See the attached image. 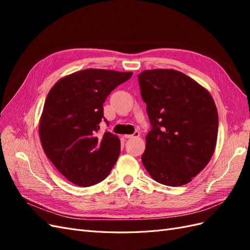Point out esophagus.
I'll return each mask as SVG.
<instances>
[{
  "label": "esophagus",
  "instance_id": "1",
  "mask_svg": "<svg viewBox=\"0 0 250 250\" xmlns=\"http://www.w3.org/2000/svg\"><path fill=\"white\" fill-rule=\"evenodd\" d=\"M123 137H124L125 139H133V138H139V137H140V132L135 131L133 134H124Z\"/></svg>",
  "mask_w": 250,
  "mask_h": 250
}]
</instances>
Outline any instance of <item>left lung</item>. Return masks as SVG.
Segmentation results:
<instances>
[{"label":"left lung","instance_id":"8db88e82","mask_svg":"<svg viewBox=\"0 0 250 250\" xmlns=\"http://www.w3.org/2000/svg\"><path fill=\"white\" fill-rule=\"evenodd\" d=\"M141 96L152 125L142 163L169 187L192 181L210 161L217 144L218 111L207 88L171 69L139 74Z\"/></svg>","mask_w":250,"mask_h":250}]
</instances>
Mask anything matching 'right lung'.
<instances>
[{"mask_svg": "<svg viewBox=\"0 0 250 250\" xmlns=\"http://www.w3.org/2000/svg\"><path fill=\"white\" fill-rule=\"evenodd\" d=\"M132 72L86 69L60 78L44 101L39 133L44 154L54 167L79 187L107 177L121 142L109 131L98 134L103 103Z\"/></svg>", "mask_w": 250, "mask_h": 250, "instance_id": "right-lung-1", "label": "right lung"}]
</instances>
